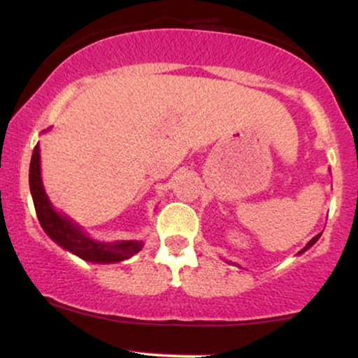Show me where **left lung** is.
Returning a JSON list of instances; mask_svg holds the SVG:
<instances>
[{
  "mask_svg": "<svg viewBox=\"0 0 358 358\" xmlns=\"http://www.w3.org/2000/svg\"><path fill=\"white\" fill-rule=\"evenodd\" d=\"M320 236H321V234H316V236H314V238L311 239V241H309V243H308V245H306V246H304V248H302V250H301V251H299V253H297V255L304 253V251H308L309 248H311V246L314 245V243H316V241H317V239H320Z\"/></svg>",
  "mask_w": 358,
  "mask_h": 358,
  "instance_id": "obj_1",
  "label": "left lung"
}]
</instances>
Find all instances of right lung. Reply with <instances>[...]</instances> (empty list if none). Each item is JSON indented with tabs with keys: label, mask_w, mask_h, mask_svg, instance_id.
I'll list each match as a JSON object with an SVG mask.
<instances>
[{
	"label": "right lung",
	"mask_w": 358,
	"mask_h": 358,
	"mask_svg": "<svg viewBox=\"0 0 358 358\" xmlns=\"http://www.w3.org/2000/svg\"><path fill=\"white\" fill-rule=\"evenodd\" d=\"M30 194H32L35 212L38 222L45 234L57 243L62 250L76 255L81 260L90 263H117L134 257L143 250V241H96L85 233L80 224L73 222L68 215L54 209L49 197L45 194L44 183L41 175V148L38 144L34 149L32 161H30L29 173Z\"/></svg>",
	"instance_id": "obj_1"
}]
</instances>
